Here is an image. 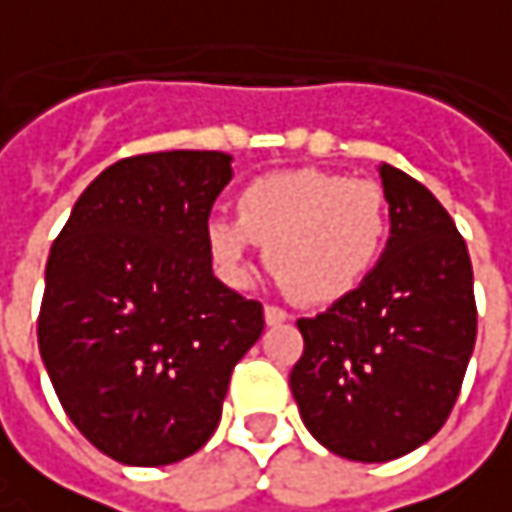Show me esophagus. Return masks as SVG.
Returning <instances> with one entry per match:
<instances>
[{
  "label": "esophagus",
  "mask_w": 512,
  "mask_h": 512,
  "mask_svg": "<svg viewBox=\"0 0 512 512\" xmlns=\"http://www.w3.org/2000/svg\"><path fill=\"white\" fill-rule=\"evenodd\" d=\"M263 318H266L269 326H278V323L289 321V312L280 309V306H266V309H263Z\"/></svg>",
  "instance_id": "esophagus-1"
}]
</instances>
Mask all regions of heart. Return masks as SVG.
Masks as SVG:
<instances>
[{
    "label": "heart",
    "mask_w": 512,
    "mask_h": 512,
    "mask_svg": "<svg viewBox=\"0 0 512 512\" xmlns=\"http://www.w3.org/2000/svg\"><path fill=\"white\" fill-rule=\"evenodd\" d=\"M234 214L206 220V249L220 278L249 280L255 243L300 303H332L361 286L384 252L387 197L369 180L318 168H292L249 180L234 197Z\"/></svg>",
    "instance_id": "heart-1"
}]
</instances>
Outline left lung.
I'll return each mask as SVG.
<instances>
[{
	"label": "left lung",
	"mask_w": 512,
	"mask_h": 512,
	"mask_svg": "<svg viewBox=\"0 0 512 512\" xmlns=\"http://www.w3.org/2000/svg\"><path fill=\"white\" fill-rule=\"evenodd\" d=\"M389 237L346 298L300 318L289 375L306 430L335 456L381 464L447 421L476 346L467 243L453 217L401 168L381 163Z\"/></svg>",
	"instance_id": "obj_1"
}]
</instances>
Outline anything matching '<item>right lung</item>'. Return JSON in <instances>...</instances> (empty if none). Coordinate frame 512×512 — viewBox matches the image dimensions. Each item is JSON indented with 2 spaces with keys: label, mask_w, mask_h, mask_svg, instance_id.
Here are the masks:
<instances>
[{
  "label": "right lung",
  "mask_w": 512,
  "mask_h": 512,
  "mask_svg": "<svg viewBox=\"0 0 512 512\" xmlns=\"http://www.w3.org/2000/svg\"><path fill=\"white\" fill-rule=\"evenodd\" d=\"M232 154L160 151L79 194L45 266L39 355L62 410L100 453L163 467L220 424L263 306L214 278L206 220Z\"/></svg>",
  "instance_id": "obj_1"
}]
</instances>
